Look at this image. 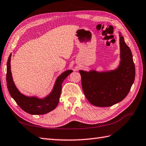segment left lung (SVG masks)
I'll return each instance as SVG.
<instances>
[{
  "label": "left lung",
  "mask_w": 146,
  "mask_h": 146,
  "mask_svg": "<svg viewBox=\"0 0 146 146\" xmlns=\"http://www.w3.org/2000/svg\"><path fill=\"white\" fill-rule=\"evenodd\" d=\"M121 62L115 70L106 72L80 70L84 95L94 106L109 107L120 102L129 92L135 79L131 51L119 35Z\"/></svg>",
  "instance_id": "obj_1"
}]
</instances>
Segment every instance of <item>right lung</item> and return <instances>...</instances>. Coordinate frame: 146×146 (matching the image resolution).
Segmentation results:
<instances>
[{"label":"right lung","instance_id":"obj_1","mask_svg":"<svg viewBox=\"0 0 146 146\" xmlns=\"http://www.w3.org/2000/svg\"><path fill=\"white\" fill-rule=\"evenodd\" d=\"M11 57L10 55L7 63V86L10 94L17 104L22 110L30 114H44L55 110L59 102L63 81L73 71L67 70L61 74L56 79L52 92L43 99L28 97L20 93L13 83L11 70Z\"/></svg>","mask_w":146,"mask_h":146}]
</instances>
